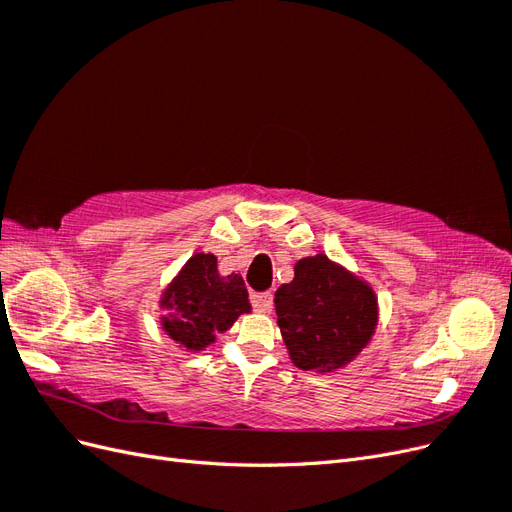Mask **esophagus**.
<instances>
[{"label": "esophagus", "mask_w": 512, "mask_h": 512, "mask_svg": "<svg viewBox=\"0 0 512 512\" xmlns=\"http://www.w3.org/2000/svg\"><path fill=\"white\" fill-rule=\"evenodd\" d=\"M252 305H254L256 312L269 314L273 309V294L271 292H254L252 294Z\"/></svg>", "instance_id": "esophagus-1"}]
</instances>
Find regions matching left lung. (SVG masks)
Returning <instances> with one entry per match:
<instances>
[{
    "mask_svg": "<svg viewBox=\"0 0 512 512\" xmlns=\"http://www.w3.org/2000/svg\"><path fill=\"white\" fill-rule=\"evenodd\" d=\"M275 314L292 363L327 374L369 344L378 301L363 280L316 254L299 260L294 280L275 290Z\"/></svg>",
    "mask_w": 512,
    "mask_h": 512,
    "instance_id": "8db88e82",
    "label": "left lung"
}]
</instances>
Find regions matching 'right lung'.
Segmentation results:
<instances>
[{
	"label": "right lung",
	"mask_w": 512,
	"mask_h": 512,
	"mask_svg": "<svg viewBox=\"0 0 512 512\" xmlns=\"http://www.w3.org/2000/svg\"><path fill=\"white\" fill-rule=\"evenodd\" d=\"M162 329L185 350L198 352L215 342V335L232 327L241 314L252 309L241 275L218 273L213 254H194L173 284L164 290Z\"/></svg>",
	"instance_id": "obj_1"
}]
</instances>
